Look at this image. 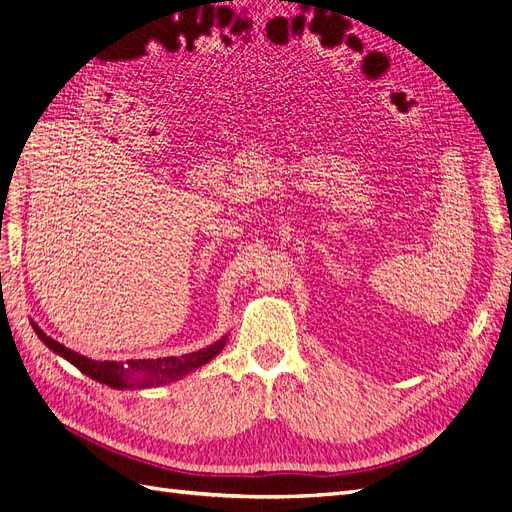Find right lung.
<instances>
[{"label":"right lung","mask_w":512,"mask_h":512,"mask_svg":"<svg viewBox=\"0 0 512 512\" xmlns=\"http://www.w3.org/2000/svg\"><path fill=\"white\" fill-rule=\"evenodd\" d=\"M32 327H34L36 335L55 354L64 356L68 363H72L76 369H81L85 376L94 378L102 384L113 386V389H132V386L143 389V386L162 384L166 380H177V378L188 374V371L209 363L213 356L220 354L222 348L226 346V337H222L220 342H215L213 346H207L203 350L192 352V354H183V356H164V359H143V361L138 359V361H128V363L91 361V359H87V356L66 348L64 344L55 342V339L46 335L36 322H32Z\"/></svg>","instance_id":"add662e5"}]
</instances>
